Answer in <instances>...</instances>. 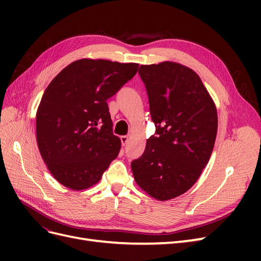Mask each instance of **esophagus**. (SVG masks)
<instances>
[{
    "label": "esophagus",
    "mask_w": 261,
    "mask_h": 261,
    "mask_svg": "<svg viewBox=\"0 0 261 261\" xmlns=\"http://www.w3.org/2000/svg\"><path fill=\"white\" fill-rule=\"evenodd\" d=\"M128 140H129L128 136H121V141H122V145L123 146H125L126 144H127Z\"/></svg>",
    "instance_id": "34e87169"
}]
</instances>
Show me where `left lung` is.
<instances>
[{
  "instance_id": "obj_1",
  "label": "left lung",
  "mask_w": 261,
  "mask_h": 261,
  "mask_svg": "<svg viewBox=\"0 0 261 261\" xmlns=\"http://www.w3.org/2000/svg\"><path fill=\"white\" fill-rule=\"evenodd\" d=\"M155 133L130 164L138 186L158 200L184 194L200 176L215 146L218 114L200 77L174 62L140 65Z\"/></svg>"
}]
</instances>
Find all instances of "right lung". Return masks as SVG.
Here are the masks:
<instances>
[{
	"label": "right lung",
	"mask_w": 261,
	"mask_h": 261,
	"mask_svg": "<svg viewBox=\"0 0 261 261\" xmlns=\"http://www.w3.org/2000/svg\"><path fill=\"white\" fill-rule=\"evenodd\" d=\"M137 63L82 59L46 87L36 116L37 144L51 174L73 191L97 184L121 149L107 100L136 75Z\"/></svg>",
	"instance_id": "obj_1"
}]
</instances>
